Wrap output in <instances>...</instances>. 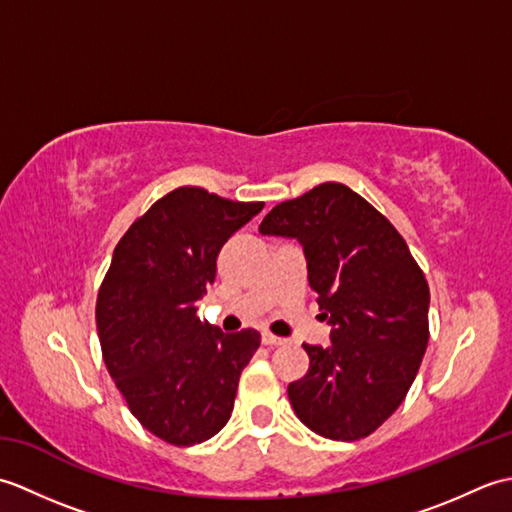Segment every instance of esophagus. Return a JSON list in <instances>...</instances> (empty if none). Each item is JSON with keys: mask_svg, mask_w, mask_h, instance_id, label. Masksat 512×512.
Here are the masks:
<instances>
[{"mask_svg": "<svg viewBox=\"0 0 512 512\" xmlns=\"http://www.w3.org/2000/svg\"><path fill=\"white\" fill-rule=\"evenodd\" d=\"M262 343H264V345H268V347H275V345H281V343H284V339H281V336L270 334V332H264V334H262Z\"/></svg>", "mask_w": 512, "mask_h": 512, "instance_id": "34e87169", "label": "esophagus"}]
</instances>
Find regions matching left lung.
Masks as SVG:
<instances>
[{
	"label": "left lung",
	"mask_w": 512,
	"mask_h": 512,
	"mask_svg": "<svg viewBox=\"0 0 512 512\" xmlns=\"http://www.w3.org/2000/svg\"><path fill=\"white\" fill-rule=\"evenodd\" d=\"M262 235L295 237L330 347L303 343L308 374L290 405L323 438H367L394 413L429 343V284L387 217L341 182H323L270 211Z\"/></svg>",
	"instance_id": "8db88e82"
}]
</instances>
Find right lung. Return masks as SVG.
Returning <instances> with one entry per match:
<instances>
[{
  "mask_svg": "<svg viewBox=\"0 0 512 512\" xmlns=\"http://www.w3.org/2000/svg\"><path fill=\"white\" fill-rule=\"evenodd\" d=\"M262 209L264 202H233L202 187L173 189L127 228L99 288L107 372L134 418L173 447H193L224 427L262 341L257 330L224 334L198 317L226 239Z\"/></svg>",
  "mask_w": 512,
  "mask_h": 512,
  "instance_id": "add662e5",
  "label": "right lung"
}]
</instances>
